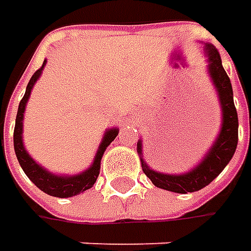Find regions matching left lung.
<instances>
[{
	"mask_svg": "<svg viewBox=\"0 0 251 251\" xmlns=\"http://www.w3.org/2000/svg\"><path fill=\"white\" fill-rule=\"evenodd\" d=\"M208 60H209V75L212 78L214 86L217 88L219 95V101L222 106V128L219 132L217 142L209 150L208 155L204 160L186 175H163L151 170L147 163L142 162L144 173L151 178V181L156 187L173 191V193H193L198 191L202 187L208 186L218 175L225 169L229 160L232 159L237 147V137H239V120H237V111L233 103V91L232 83L227 76L226 71L222 67V60L217 49L212 44H207ZM138 153L142 155L141 141L137 145Z\"/></svg>",
	"mask_w": 251,
	"mask_h": 251,
	"instance_id": "obj_1",
	"label": "left lung"
}]
</instances>
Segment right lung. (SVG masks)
<instances>
[{"label":"right lung","mask_w":251,"mask_h":251,"mask_svg":"<svg viewBox=\"0 0 251 251\" xmlns=\"http://www.w3.org/2000/svg\"><path fill=\"white\" fill-rule=\"evenodd\" d=\"M44 64H46V60H44L43 65L32 75L30 81H29L27 86H26V92H25L24 98H22V100L19 103V107H18V114H16L14 130L15 153H16L18 162L22 166V169H24L26 176L33 181L34 184H36V187H39L46 194L53 196V197H73V196L78 194V193H82L85 190H89L95 184L96 178L99 176L103 152L110 145L111 141H114V138L117 137L119 130L113 128V130H109L106 132L104 138L101 141L100 147H99V151L96 153V158H95L93 165L86 172L81 173V175H76V176H73V177H60V176H54L51 173H49L47 170H44L42 166H39L29 156V153L25 151L24 144H22V121H24V111L26 101H27L29 96H30V91L33 88L34 82L39 79V76L42 74Z\"/></svg>","instance_id":"add662e5"}]
</instances>
